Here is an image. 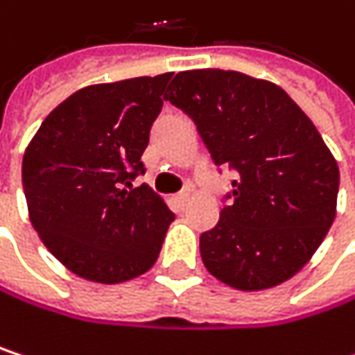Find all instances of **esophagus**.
Masks as SVG:
<instances>
[{
	"label": "esophagus",
	"mask_w": 355,
	"mask_h": 355,
	"mask_svg": "<svg viewBox=\"0 0 355 355\" xmlns=\"http://www.w3.org/2000/svg\"><path fill=\"white\" fill-rule=\"evenodd\" d=\"M189 197H191V193H189V191H182V193H178V195L173 197V201L177 203V207H184L187 201H189Z\"/></svg>",
	"instance_id": "34e87169"
}]
</instances>
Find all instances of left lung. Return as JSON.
I'll list each match as a JSON object with an SVG mask.
<instances>
[{
    "label": "left lung",
    "instance_id": "left-lung-1",
    "mask_svg": "<svg viewBox=\"0 0 355 355\" xmlns=\"http://www.w3.org/2000/svg\"><path fill=\"white\" fill-rule=\"evenodd\" d=\"M166 92L214 164L236 173L218 224L199 239L207 271L245 292L296 275L327 236L339 191L313 121L279 86L241 71H180Z\"/></svg>",
    "mask_w": 355,
    "mask_h": 355
}]
</instances>
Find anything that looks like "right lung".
<instances>
[{
  "mask_svg": "<svg viewBox=\"0 0 355 355\" xmlns=\"http://www.w3.org/2000/svg\"><path fill=\"white\" fill-rule=\"evenodd\" d=\"M173 73L86 86L38 127L22 160L31 222L71 273L121 284L158 259L175 214L148 184L141 154Z\"/></svg>",
  "mask_w": 355,
  "mask_h": 355,
  "instance_id": "1",
  "label": "right lung"
}]
</instances>
